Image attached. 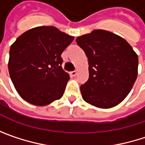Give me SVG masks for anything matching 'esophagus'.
<instances>
[{"mask_svg":"<svg viewBox=\"0 0 145 145\" xmlns=\"http://www.w3.org/2000/svg\"><path fill=\"white\" fill-rule=\"evenodd\" d=\"M76 74H77V71H75L71 72V76H75Z\"/></svg>","mask_w":145,"mask_h":145,"instance_id":"obj_1","label":"esophagus"}]
</instances>
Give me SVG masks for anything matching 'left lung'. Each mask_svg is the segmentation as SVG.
Segmentation results:
<instances>
[{
  "instance_id": "obj_1",
  "label": "left lung",
  "mask_w": 145,
  "mask_h": 145,
  "mask_svg": "<svg viewBox=\"0 0 145 145\" xmlns=\"http://www.w3.org/2000/svg\"><path fill=\"white\" fill-rule=\"evenodd\" d=\"M75 41L89 64V79L80 86L84 101L104 109L121 103L138 76V58L130 44L102 29L77 37Z\"/></svg>"
}]
</instances>
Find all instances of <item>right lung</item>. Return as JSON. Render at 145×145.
<instances>
[{
    "label": "right lung",
    "mask_w": 145,
    "mask_h": 145,
    "mask_svg": "<svg viewBox=\"0 0 145 145\" xmlns=\"http://www.w3.org/2000/svg\"><path fill=\"white\" fill-rule=\"evenodd\" d=\"M74 39L55 27L41 26L23 33L12 44L8 71L22 99L47 106L62 97L70 74L61 67V54Z\"/></svg>",
    "instance_id": "1"
}]
</instances>
